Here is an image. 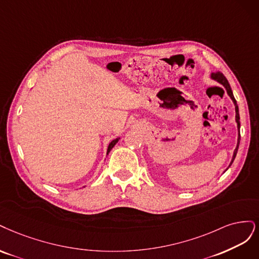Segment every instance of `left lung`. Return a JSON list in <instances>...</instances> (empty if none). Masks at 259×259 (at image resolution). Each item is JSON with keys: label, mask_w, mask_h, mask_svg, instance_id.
I'll return each instance as SVG.
<instances>
[{"label": "left lung", "mask_w": 259, "mask_h": 259, "mask_svg": "<svg viewBox=\"0 0 259 259\" xmlns=\"http://www.w3.org/2000/svg\"><path fill=\"white\" fill-rule=\"evenodd\" d=\"M211 78H212V79H214V80H216L218 82H220V84H222V85L225 87V89H226V91H227L228 96L231 98L233 104H235V108H236V121H237L238 132H239V133H238V143H237V147H236V149H235V152H233L232 159H231V162H230V164H229V166H230V165L232 164L233 160H235L236 156H237L238 148H239V144H240V115H239V107H238V104H237V101H236L235 97H233V94H232V90H231V88H230L229 82H228L227 78L224 76L223 73H221V72L212 73V74H211ZM227 169H228V168H227Z\"/></svg>", "instance_id": "8db88e82"}]
</instances>
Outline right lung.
I'll return each mask as SVG.
<instances>
[{"instance_id": "obj_1", "label": "right lung", "mask_w": 259, "mask_h": 259, "mask_svg": "<svg viewBox=\"0 0 259 259\" xmlns=\"http://www.w3.org/2000/svg\"><path fill=\"white\" fill-rule=\"evenodd\" d=\"M119 141V138H117V139H115V140H113L110 144H108V147H107V155H108V153L111 152V149L116 145V143H117V142Z\"/></svg>"}]
</instances>
